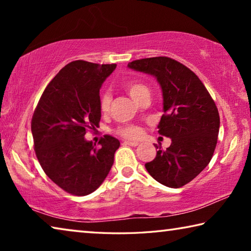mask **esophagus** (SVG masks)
<instances>
[{
    "mask_svg": "<svg viewBox=\"0 0 251 251\" xmlns=\"http://www.w3.org/2000/svg\"><path fill=\"white\" fill-rule=\"evenodd\" d=\"M124 144L127 146H131V147H136V146L139 145L138 142H129V141H125Z\"/></svg>",
    "mask_w": 251,
    "mask_h": 251,
    "instance_id": "1",
    "label": "esophagus"
}]
</instances>
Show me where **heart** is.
Segmentation results:
<instances>
[{
	"mask_svg": "<svg viewBox=\"0 0 251 251\" xmlns=\"http://www.w3.org/2000/svg\"><path fill=\"white\" fill-rule=\"evenodd\" d=\"M125 88L127 93H128L134 100H137L139 97H141L143 94H145V93H148V94H150V91H148V88L145 86V85L139 84V83H128L125 85ZM110 100H112V97H110L109 93H104V94L100 95V108L101 112L106 113L109 109ZM117 133L125 138L136 139L141 137L142 129L139 128L138 126H126V127H121V128H118Z\"/></svg>",
	"mask_w": 251,
	"mask_h": 251,
	"instance_id": "obj_1",
	"label": "heart"
}]
</instances>
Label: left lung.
<instances>
[{
    "instance_id": "left-lung-1",
    "label": "left lung",
    "mask_w": 251,
    "mask_h": 251,
    "mask_svg": "<svg viewBox=\"0 0 251 251\" xmlns=\"http://www.w3.org/2000/svg\"><path fill=\"white\" fill-rule=\"evenodd\" d=\"M127 66L152 75L160 85L164 115L158 133L171 138L172 144L166 151L157 146L156 157L145 167L161 185L179 188L198 176L214 155L220 126L218 109L198 76L175 59L142 58Z\"/></svg>"
}]
</instances>
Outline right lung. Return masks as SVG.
I'll return each mask as SVG.
<instances>
[{
  "mask_svg": "<svg viewBox=\"0 0 251 251\" xmlns=\"http://www.w3.org/2000/svg\"><path fill=\"white\" fill-rule=\"evenodd\" d=\"M116 64L74 61L63 67L42 94L32 118L34 150L44 173L63 190L86 196L99 188L121 143L105 135L96 144L86 130L100 121V88Z\"/></svg>",
  "mask_w": 251,
  "mask_h": 251,
  "instance_id": "1",
  "label": "right lung"
}]
</instances>
